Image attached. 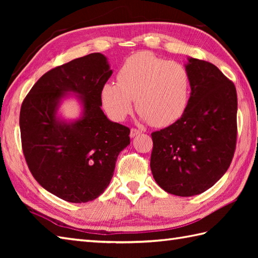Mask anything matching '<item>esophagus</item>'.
<instances>
[{
  "label": "esophagus",
  "instance_id": "34e87169",
  "mask_svg": "<svg viewBox=\"0 0 258 258\" xmlns=\"http://www.w3.org/2000/svg\"><path fill=\"white\" fill-rule=\"evenodd\" d=\"M141 134V131L140 130H136V128H131V133H130V136L131 138H135L136 135Z\"/></svg>",
  "mask_w": 258,
  "mask_h": 258
}]
</instances>
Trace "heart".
<instances>
[{
    "label": "heart",
    "mask_w": 258,
    "mask_h": 258,
    "mask_svg": "<svg viewBox=\"0 0 258 258\" xmlns=\"http://www.w3.org/2000/svg\"><path fill=\"white\" fill-rule=\"evenodd\" d=\"M116 81L107 82L101 92L103 107L114 120L127 116L134 100L142 119L155 127L175 124L187 111L190 75L182 63L139 52L125 59Z\"/></svg>",
    "instance_id": "b5f03b06"
}]
</instances>
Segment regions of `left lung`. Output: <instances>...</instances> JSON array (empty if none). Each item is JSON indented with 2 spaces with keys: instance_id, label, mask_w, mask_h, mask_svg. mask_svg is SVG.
Here are the masks:
<instances>
[{
  "instance_id": "left-lung-1",
  "label": "left lung",
  "mask_w": 258,
  "mask_h": 258,
  "mask_svg": "<svg viewBox=\"0 0 258 258\" xmlns=\"http://www.w3.org/2000/svg\"><path fill=\"white\" fill-rule=\"evenodd\" d=\"M187 111L176 123L153 132V177L169 194L207 190L231 165L237 141V94L215 65L189 58Z\"/></svg>"
}]
</instances>
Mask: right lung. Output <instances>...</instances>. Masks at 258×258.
Returning <instances> with one entry per match:
<instances>
[{
  "label": "right lung",
  "mask_w": 258,
  "mask_h": 258,
  "mask_svg": "<svg viewBox=\"0 0 258 258\" xmlns=\"http://www.w3.org/2000/svg\"><path fill=\"white\" fill-rule=\"evenodd\" d=\"M112 70L101 53L75 58L48 71L22 103L20 130L27 166L38 184L59 199L86 203L111 182L120 151L130 144V128L113 123L101 109V92ZM65 91L82 96L85 115L72 124L55 113Z\"/></svg>",
  "instance_id": "add662e5"
}]
</instances>
